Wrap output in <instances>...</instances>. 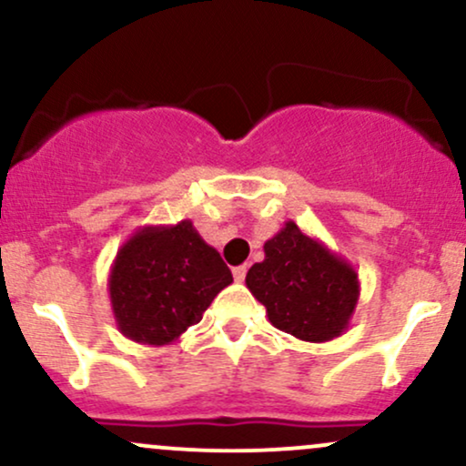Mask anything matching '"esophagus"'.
<instances>
[{"label":"esophagus","instance_id":"1","mask_svg":"<svg viewBox=\"0 0 466 466\" xmlns=\"http://www.w3.org/2000/svg\"><path fill=\"white\" fill-rule=\"evenodd\" d=\"M245 274H248V267H245V265L234 267V269H232V276H234V280H237V282H243Z\"/></svg>","mask_w":466,"mask_h":466}]
</instances>
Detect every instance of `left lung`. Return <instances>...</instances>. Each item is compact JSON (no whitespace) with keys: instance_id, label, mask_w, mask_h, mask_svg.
<instances>
[{"instance_id":"left-lung-1","label":"left lung","mask_w":466,"mask_h":466,"mask_svg":"<svg viewBox=\"0 0 466 466\" xmlns=\"http://www.w3.org/2000/svg\"><path fill=\"white\" fill-rule=\"evenodd\" d=\"M245 285L276 329L311 344L349 330L360 300V276L349 260L309 237L293 221L265 243Z\"/></svg>"}]
</instances>
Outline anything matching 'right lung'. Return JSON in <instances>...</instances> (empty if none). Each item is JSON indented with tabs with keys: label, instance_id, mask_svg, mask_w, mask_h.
Masks as SVG:
<instances>
[{
	"label": "right lung",
	"instance_id": "right-lung-1",
	"mask_svg": "<svg viewBox=\"0 0 466 466\" xmlns=\"http://www.w3.org/2000/svg\"><path fill=\"white\" fill-rule=\"evenodd\" d=\"M232 282L221 254L199 237L192 221L144 226L117 249L109 271L116 326L147 346L177 341L217 293Z\"/></svg>",
	"mask_w": 466,
	"mask_h": 466
}]
</instances>
